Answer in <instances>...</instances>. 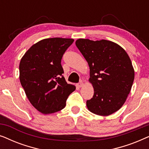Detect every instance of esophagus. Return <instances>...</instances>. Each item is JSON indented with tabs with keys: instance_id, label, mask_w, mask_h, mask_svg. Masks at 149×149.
Here are the masks:
<instances>
[{
	"instance_id": "1",
	"label": "esophagus",
	"mask_w": 149,
	"mask_h": 149,
	"mask_svg": "<svg viewBox=\"0 0 149 149\" xmlns=\"http://www.w3.org/2000/svg\"><path fill=\"white\" fill-rule=\"evenodd\" d=\"M83 85V82H80L79 83H78V84L77 85V86L78 87H79V88H80V87H81Z\"/></svg>"
}]
</instances>
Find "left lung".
I'll return each instance as SVG.
<instances>
[{"label": "left lung", "mask_w": 149, "mask_h": 149, "mask_svg": "<svg viewBox=\"0 0 149 149\" xmlns=\"http://www.w3.org/2000/svg\"><path fill=\"white\" fill-rule=\"evenodd\" d=\"M76 46L87 60L89 81L93 87L87 109L97 115L108 116L121 109L131 91L134 70L131 60L121 46L107 40L79 38Z\"/></svg>", "instance_id": "8db88e82"}]
</instances>
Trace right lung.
<instances>
[{"label":"right lung","mask_w":149,"mask_h":149,"mask_svg":"<svg viewBox=\"0 0 149 149\" xmlns=\"http://www.w3.org/2000/svg\"><path fill=\"white\" fill-rule=\"evenodd\" d=\"M74 40L51 38L34 44L19 63V80L30 102L43 114L60 111L76 89L68 84L61 64L62 56Z\"/></svg>","instance_id":"obj_1"}]
</instances>
